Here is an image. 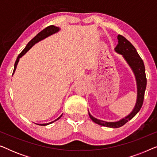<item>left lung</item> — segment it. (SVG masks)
<instances>
[{"mask_svg":"<svg viewBox=\"0 0 157 157\" xmlns=\"http://www.w3.org/2000/svg\"><path fill=\"white\" fill-rule=\"evenodd\" d=\"M118 43L117 46H116L114 50L116 52L124 56V59L126 60L128 63L132 67L134 71L135 76H136V82H137V92H138V96H137V101L135 108L132 113L127 117L121 119V121L117 122H106L103 121L101 120L96 119V118L92 117L89 113V115L92 121L95 122L96 124H99L103 126H106V127L110 128H119L124 126V124L132 119L137 113L140 110L141 106H142L144 102V98L145 89L147 87V77L145 74V67L144 64L143 60L139 56V53H137L136 48L134 46L126 39L123 36H118Z\"/></svg>","mask_w":157,"mask_h":157,"instance_id":"left-lung-1","label":"left lung"}]
</instances>
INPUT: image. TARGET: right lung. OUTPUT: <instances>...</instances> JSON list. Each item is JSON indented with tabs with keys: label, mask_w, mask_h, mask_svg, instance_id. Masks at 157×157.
<instances>
[{
	"label": "right lung",
	"mask_w": 157,
	"mask_h": 157,
	"mask_svg": "<svg viewBox=\"0 0 157 157\" xmlns=\"http://www.w3.org/2000/svg\"><path fill=\"white\" fill-rule=\"evenodd\" d=\"M59 29L58 27H56V26H54V25H49V26H48V27H46V28H45V29H44V30H42L40 32V33H38L37 35H36L35 37H34L33 39H32L31 41H30L29 44H27V46H25V48L23 49V50L21 51V53H20V54L18 55V58H17V59H16V63H15V65H14V70H13V73L15 72V70H16V66H17V64H18V61H19V59H20V58L22 56H23L25 54V53L27 52L29 50L30 48H31L32 46H33L34 44H36V43H37V42H38V41H40V40H42V39H44V38H46V37H48V36H50V35H52V34H53V33H56V32L59 31ZM62 116V115H61ZM61 116H60V117L58 118L57 119H56L55 121H57L58 119H59L61 117ZM54 121H52V122H51V123H48V124H38V125H41V126H46V125H48V124H51V123H53V122H54Z\"/></svg>",
	"instance_id": "add662e5"
}]
</instances>
